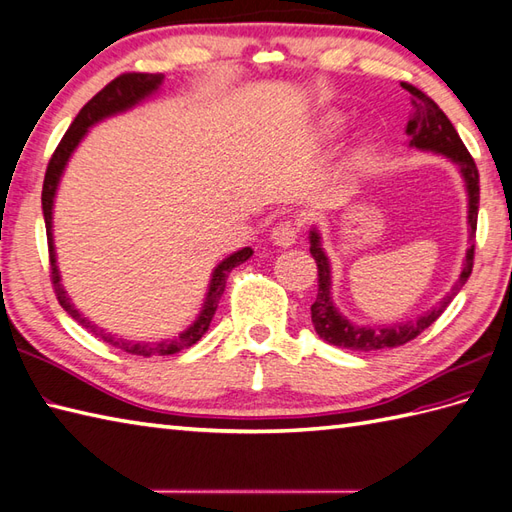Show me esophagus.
<instances>
[{"instance_id":"esophagus-1","label":"esophagus","mask_w":512,"mask_h":512,"mask_svg":"<svg viewBox=\"0 0 512 512\" xmlns=\"http://www.w3.org/2000/svg\"><path fill=\"white\" fill-rule=\"evenodd\" d=\"M301 233V224L296 220H283L279 222L275 229H272L270 237L272 242H275L277 246H292L296 242V237H299Z\"/></svg>"}]
</instances>
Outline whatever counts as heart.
<instances>
[{
	"mask_svg": "<svg viewBox=\"0 0 512 512\" xmlns=\"http://www.w3.org/2000/svg\"><path fill=\"white\" fill-rule=\"evenodd\" d=\"M338 124H340V122H338V120H334V122H331V126H334V128H336V126H338Z\"/></svg>",
	"mask_w": 512,
	"mask_h": 512,
	"instance_id": "heart-1",
	"label": "heart"
}]
</instances>
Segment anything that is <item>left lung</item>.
Listing matches in <instances>:
<instances>
[{
  "label": "left lung",
  "instance_id": "left-lung-1",
  "mask_svg": "<svg viewBox=\"0 0 512 512\" xmlns=\"http://www.w3.org/2000/svg\"><path fill=\"white\" fill-rule=\"evenodd\" d=\"M401 87L406 89L414 100V117L408 122V128H406V133L412 137L410 146L445 154V157H449L458 165L462 176H465L467 192H469V227H471V240H473L475 229H478V207H480V174H478V168H475V161L469 154L467 146L462 144L454 124H451L449 117L441 111V106H438L432 98H427L421 89L408 85V82H401ZM310 253L316 259V266H318V294H316V301L312 303V323H314L316 334L323 340H327L329 344H334V347L371 353V351H382V349H395V347H401V344L414 340L445 312L451 296L458 294L462 285H465L467 279L471 277L475 244H471V248L467 251L465 268H462L460 279L456 281L454 290H451V294L441 305L434 307L432 312H427L417 320H410V323H397L395 327H375V329L351 325L347 318L340 316L334 303H331L329 261L323 253V248H320V237L316 231L310 233Z\"/></svg>",
  "mask_w": 512,
  "mask_h": 512
}]
</instances>
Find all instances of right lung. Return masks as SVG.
<instances>
[{"label":"right lung","instance_id":"right-lung-1","mask_svg":"<svg viewBox=\"0 0 512 512\" xmlns=\"http://www.w3.org/2000/svg\"><path fill=\"white\" fill-rule=\"evenodd\" d=\"M161 80H163L161 74H139V71H128V74H120L115 80H111L109 85H106L102 91L95 93L93 98L85 106H82L80 113L76 115V120L71 122V126L67 128V133L61 139V144L56 146L50 163H47L45 181H43V192H41L43 218H45V231H47V251H50V277H52L54 294H56L58 303L63 305V310L71 318H76L82 327H85L87 331H91V334L102 336V340L115 344V347L124 349L126 353L144 355V358H150V355H174L178 351L189 349V347H192V344H196L202 336H205L209 325H211V320H213V314H216V310H218L220 296L224 294V288H227L229 272L235 266L244 264V261L253 255L251 248H242V251L233 253L231 257L224 259L216 270H213L205 307H202V312H200L196 323L189 327L187 331H183V334L178 336L176 340L159 342V344H130V342H124V340H115L109 334H104L102 329L91 325L87 318H82L78 314L76 307L69 303L67 294H65L63 285H61V275H58V268H56L54 240H52L54 194H56L58 181H61V174L65 170V163L71 157V152H74V148L80 144V139L85 137L89 126H93L95 122H100V120H104V117H109L113 113H120V111L130 109V106H135L139 100H144L146 95H150L154 89H159Z\"/></svg>","mask_w":512,"mask_h":512}]
</instances>
